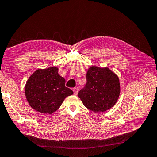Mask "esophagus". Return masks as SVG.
Listing matches in <instances>:
<instances>
[{
  "mask_svg": "<svg viewBox=\"0 0 157 157\" xmlns=\"http://www.w3.org/2000/svg\"><path fill=\"white\" fill-rule=\"evenodd\" d=\"M72 90H73V91H74V94L76 95L78 92V87H75V88H73Z\"/></svg>",
  "mask_w": 157,
  "mask_h": 157,
  "instance_id": "34e87169",
  "label": "esophagus"
}]
</instances>
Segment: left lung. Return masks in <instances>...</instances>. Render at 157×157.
I'll return each mask as SVG.
<instances>
[{
    "label": "left lung",
    "instance_id": "left-lung-1",
    "mask_svg": "<svg viewBox=\"0 0 157 157\" xmlns=\"http://www.w3.org/2000/svg\"><path fill=\"white\" fill-rule=\"evenodd\" d=\"M86 78V85L78 94L85 106L94 113H103L113 107L121 91L118 76L107 67L91 66Z\"/></svg>",
    "mask_w": 157,
    "mask_h": 157
}]
</instances>
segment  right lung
<instances>
[{
  "mask_svg": "<svg viewBox=\"0 0 157 157\" xmlns=\"http://www.w3.org/2000/svg\"><path fill=\"white\" fill-rule=\"evenodd\" d=\"M65 78L59 75L57 67L38 69L25 86V95L30 106L40 113L51 114L61 106L64 99L73 94L65 87Z\"/></svg>",
  "mask_w": 157,
  "mask_h": 157,
  "instance_id": "right-lung-1",
  "label": "right lung"
}]
</instances>
